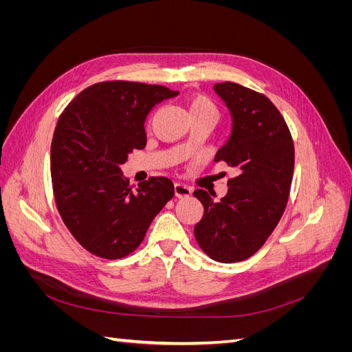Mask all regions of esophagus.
Masks as SVG:
<instances>
[{
  "instance_id": "esophagus-1",
  "label": "esophagus",
  "mask_w": 352,
  "mask_h": 352,
  "mask_svg": "<svg viewBox=\"0 0 352 352\" xmlns=\"http://www.w3.org/2000/svg\"><path fill=\"white\" fill-rule=\"evenodd\" d=\"M190 194H192V189H190L188 185L180 184V182H176V184H175V195H176L177 198H186V197H189Z\"/></svg>"
}]
</instances>
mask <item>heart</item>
Returning <instances> with one entry per match:
<instances>
[{"mask_svg": "<svg viewBox=\"0 0 352 352\" xmlns=\"http://www.w3.org/2000/svg\"><path fill=\"white\" fill-rule=\"evenodd\" d=\"M189 114L190 117L195 116H214L217 117V109L216 105L211 102L204 95H195L189 101Z\"/></svg>", "mask_w": 352, "mask_h": 352, "instance_id": "1", "label": "heart"}]
</instances>
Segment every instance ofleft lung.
Segmentation results:
<instances>
[{"label": "left lung", "mask_w": 352, "mask_h": 352, "mask_svg": "<svg viewBox=\"0 0 352 352\" xmlns=\"http://www.w3.org/2000/svg\"><path fill=\"white\" fill-rule=\"evenodd\" d=\"M212 89L232 122L214 162H226L238 176L219 201L204 189L195 190L204 216L194 233L212 260L235 263L257 252L278 226L289 197L295 151L286 122L267 97L232 82Z\"/></svg>", "instance_id": "obj_1"}]
</instances>
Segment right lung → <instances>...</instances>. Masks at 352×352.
Masks as SVG:
<instances>
[{
  "label": "right lung",
  "instance_id": "add662e5",
  "mask_svg": "<svg viewBox=\"0 0 352 352\" xmlns=\"http://www.w3.org/2000/svg\"><path fill=\"white\" fill-rule=\"evenodd\" d=\"M177 94L162 85L101 82L60 116L51 145L57 208L72 235L98 257L116 260L135 251L175 195L167 177H150L131 190L122 166L145 148L148 114Z\"/></svg>",
  "mask_w": 352,
  "mask_h": 352
}]
</instances>
